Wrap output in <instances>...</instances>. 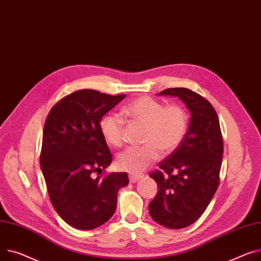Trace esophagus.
Masks as SVG:
<instances>
[{"label":"esophagus","mask_w":261,"mask_h":261,"mask_svg":"<svg viewBox=\"0 0 261 261\" xmlns=\"http://www.w3.org/2000/svg\"><path fill=\"white\" fill-rule=\"evenodd\" d=\"M141 178H142L141 175H133V174H130V175H129V180H130L131 184L136 182L138 179H141Z\"/></svg>","instance_id":"obj_1"}]
</instances>
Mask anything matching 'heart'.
Segmentation results:
<instances>
[{"instance_id":"b5f03b06","label":"heart","mask_w":261,"mask_h":261,"mask_svg":"<svg viewBox=\"0 0 261 261\" xmlns=\"http://www.w3.org/2000/svg\"><path fill=\"white\" fill-rule=\"evenodd\" d=\"M132 121L144 125L142 147H129L119 153L116 165L132 174L144 172L164 154L174 152L184 142L189 128V113L177 103L166 106L150 96L136 97L121 109ZM99 129L110 146L119 147L124 142V120L114 113L100 118Z\"/></svg>"}]
</instances>
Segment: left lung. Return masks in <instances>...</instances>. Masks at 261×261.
<instances>
[{"mask_svg":"<svg viewBox=\"0 0 261 261\" xmlns=\"http://www.w3.org/2000/svg\"><path fill=\"white\" fill-rule=\"evenodd\" d=\"M161 95L177 96L191 112L181 145L150 173L159 186L149 203L153 220L169 229L194 223L205 211L219 185L223 141L211 102L187 88H169Z\"/></svg>","mask_w":261,"mask_h":261,"instance_id":"left-lung-1","label":"left lung"}]
</instances>
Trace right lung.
Instances as JSON below:
<instances>
[{
    "mask_svg": "<svg viewBox=\"0 0 261 261\" xmlns=\"http://www.w3.org/2000/svg\"><path fill=\"white\" fill-rule=\"evenodd\" d=\"M125 96L77 90L60 99L46 118L41 169L52 205L75 229L92 230L108 221L116 209L117 191L129 184L126 172L93 177L112 162L100 118Z\"/></svg>",
    "mask_w": 261,
    "mask_h": 261,
    "instance_id": "right-lung-1",
    "label": "right lung"
}]
</instances>
